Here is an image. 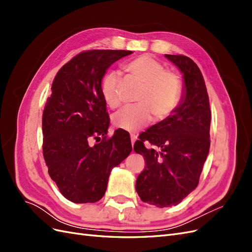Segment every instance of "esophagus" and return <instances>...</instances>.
<instances>
[{
  "label": "esophagus",
  "mask_w": 252,
  "mask_h": 252,
  "mask_svg": "<svg viewBox=\"0 0 252 252\" xmlns=\"http://www.w3.org/2000/svg\"><path fill=\"white\" fill-rule=\"evenodd\" d=\"M130 139H131V145L133 146V144H134V142L136 141V136L134 135V134H131V136H130Z\"/></svg>",
  "instance_id": "obj_1"
}]
</instances>
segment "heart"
I'll list each match as a JSON object with an SVG mask.
<instances>
[{
  "instance_id": "1",
  "label": "heart",
  "mask_w": 252,
  "mask_h": 252,
  "mask_svg": "<svg viewBox=\"0 0 252 252\" xmlns=\"http://www.w3.org/2000/svg\"><path fill=\"white\" fill-rule=\"evenodd\" d=\"M123 69L140 84L142 89L136 97L139 105L126 107L114 114V126L136 132L149 123L151 114L159 122L168 118L178 107L182 91V82L178 73L166 70L161 62L148 55L131 60L123 66ZM118 81V74L113 71L106 73L101 81L103 100L111 109L118 108L121 104Z\"/></svg>"
}]
</instances>
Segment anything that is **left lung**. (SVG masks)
Instances as JSON below:
<instances>
[{
  "label": "left lung",
  "instance_id": "1",
  "mask_svg": "<svg viewBox=\"0 0 252 252\" xmlns=\"http://www.w3.org/2000/svg\"><path fill=\"white\" fill-rule=\"evenodd\" d=\"M165 57L183 73L181 101L168 118L143 132L133 146L146 163L136 179V192L143 202L159 208L178 205L199 184L210 147L211 121L200 68L186 56ZM145 140L154 148H145Z\"/></svg>",
  "mask_w": 252,
  "mask_h": 252
}]
</instances>
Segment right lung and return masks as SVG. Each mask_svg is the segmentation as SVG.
Returning <instances> with one entry per match:
<instances>
[{
  "label": "right lung",
  "mask_w": 252,
  "mask_h": 252,
  "mask_svg": "<svg viewBox=\"0 0 252 252\" xmlns=\"http://www.w3.org/2000/svg\"><path fill=\"white\" fill-rule=\"evenodd\" d=\"M129 50H88L58 71L43 111V156L48 173L67 200L100 201L111 169L130 154V138L116 130L107 138L110 119L101 94L106 70ZM97 143L91 145L89 141Z\"/></svg>",
  "instance_id": "right-lung-1"
}]
</instances>
